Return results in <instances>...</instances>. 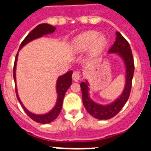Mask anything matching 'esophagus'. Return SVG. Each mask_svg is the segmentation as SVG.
Returning a JSON list of instances; mask_svg holds the SVG:
<instances>
[{"label":"esophagus","mask_w":151,"mask_h":151,"mask_svg":"<svg viewBox=\"0 0 151 151\" xmlns=\"http://www.w3.org/2000/svg\"><path fill=\"white\" fill-rule=\"evenodd\" d=\"M72 77H73V81H75V82H77V81H78V80L81 78V74H80L79 72L76 71L73 73V76Z\"/></svg>","instance_id":"1"}]
</instances>
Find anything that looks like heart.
Instances as JSON below:
<instances>
[{
	"label": "heart",
	"mask_w": 151,
	"mask_h": 151,
	"mask_svg": "<svg viewBox=\"0 0 151 151\" xmlns=\"http://www.w3.org/2000/svg\"><path fill=\"white\" fill-rule=\"evenodd\" d=\"M107 41L104 35L94 31H88L80 35L74 41V46L79 50H85L91 47L93 54L101 52L106 46Z\"/></svg>",
	"instance_id": "b5f03b06"
}]
</instances>
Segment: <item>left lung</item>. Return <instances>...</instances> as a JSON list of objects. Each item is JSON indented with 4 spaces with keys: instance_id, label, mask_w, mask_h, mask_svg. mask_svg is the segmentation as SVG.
Returning a JSON list of instances; mask_svg holds the SVG:
<instances>
[{
    "instance_id": "obj_1",
    "label": "left lung",
    "mask_w": 151,
    "mask_h": 151,
    "mask_svg": "<svg viewBox=\"0 0 151 151\" xmlns=\"http://www.w3.org/2000/svg\"><path fill=\"white\" fill-rule=\"evenodd\" d=\"M116 38L115 42L110 47L108 53H116L122 57L125 62L126 68V82L122 94L119 96L118 99L110 104L100 105L90 99L88 96V83L87 82H82L80 84L82 91V101L85 109L91 115L98 119H109L115 116L122 110L125 103L127 102L132 89L134 70L132 52L129 42L119 32H116Z\"/></svg>"
}]
</instances>
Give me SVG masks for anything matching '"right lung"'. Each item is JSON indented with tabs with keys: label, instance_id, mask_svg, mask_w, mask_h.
<instances>
[{
	"label": "right lung",
	"instance_id": "right-lung-1",
	"mask_svg": "<svg viewBox=\"0 0 151 151\" xmlns=\"http://www.w3.org/2000/svg\"><path fill=\"white\" fill-rule=\"evenodd\" d=\"M56 28L54 27L53 26H50L49 24L47 23H42L40 24L38 26H36L32 31H31L29 33L27 36H26L25 39L22 41L20 46H19V49H21L22 47L27 43H29V41H32V40L36 39V38H40L41 36H43L44 35L50 34V33H53L55 31ZM17 57H18V53H17V56H16L15 62H14V66H13V78L16 82V66H17ZM72 74H73V71H69L66 73V74L63 75L59 77L57 82V91L58 97H57V101L56 104L55 106L54 109L50 111L49 113H46V114H43V115H36L34 113H31L29 110H26V107L23 106V104L21 102L19 97L18 94H17V87H16V94H17V97L18 101L22 105V108L24 109L25 112L26 113L28 116L30 117L32 120L35 121V122H38V123L46 124L50 123L52 121H54L58 115L60 113L61 110H62L63 106V97L65 96L66 91L69 88V86L72 84Z\"/></svg>",
	"mask_w": 151,
	"mask_h": 151
}]
</instances>
